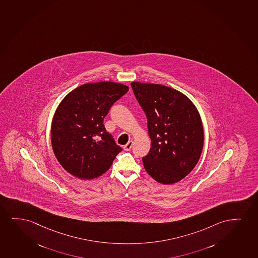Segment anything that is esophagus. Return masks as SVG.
<instances>
[{
	"instance_id": "1",
	"label": "esophagus",
	"mask_w": 258,
	"mask_h": 258,
	"mask_svg": "<svg viewBox=\"0 0 258 258\" xmlns=\"http://www.w3.org/2000/svg\"><path fill=\"white\" fill-rule=\"evenodd\" d=\"M133 144H134V142H133V141H128V143H127V144H126V145H124V151H131V148H132V146H133Z\"/></svg>"
}]
</instances>
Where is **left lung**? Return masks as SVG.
<instances>
[{
	"instance_id": "8db88e82",
	"label": "left lung",
	"mask_w": 258,
	"mask_h": 258,
	"mask_svg": "<svg viewBox=\"0 0 258 258\" xmlns=\"http://www.w3.org/2000/svg\"><path fill=\"white\" fill-rule=\"evenodd\" d=\"M147 117L151 151L143 157L144 169L164 184L189 174L201 157L204 131L197 107L179 91L161 84L131 82Z\"/></svg>"
}]
</instances>
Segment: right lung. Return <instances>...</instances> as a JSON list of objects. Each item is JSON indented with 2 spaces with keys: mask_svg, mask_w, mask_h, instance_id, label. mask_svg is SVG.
Listing matches in <instances>:
<instances>
[{
  "mask_svg": "<svg viewBox=\"0 0 258 258\" xmlns=\"http://www.w3.org/2000/svg\"><path fill=\"white\" fill-rule=\"evenodd\" d=\"M128 91L123 84L101 81L81 85L61 101L52 119L50 140L64 170L81 179L100 177L121 148L104 127L112 105Z\"/></svg>",
  "mask_w": 258,
  "mask_h": 258,
  "instance_id": "obj_1",
  "label": "right lung"
}]
</instances>
